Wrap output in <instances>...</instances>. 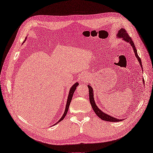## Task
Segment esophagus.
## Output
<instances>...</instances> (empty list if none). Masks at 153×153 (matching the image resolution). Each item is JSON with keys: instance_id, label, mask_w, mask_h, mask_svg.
Masks as SVG:
<instances>
[{"instance_id": "1", "label": "esophagus", "mask_w": 153, "mask_h": 153, "mask_svg": "<svg viewBox=\"0 0 153 153\" xmlns=\"http://www.w3.org/2000/svg\"><path fill=\"white\" fill-rule=\"evenodd\" d=\"M81 80L83 82H86L87 80H88V77L86 75H83L81 78Z\"/></svg>"}]
</instances>
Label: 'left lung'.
<instances>
[{
	"instance_id": "1",
	"label": "left lung",
	"mask_w": 153,
	"mask_h": 153,
	"mask_svg": "<svg viewBox=\"0 0 153 153\" xmlns=\"http://www.w3.org/2000/svg\"><path fill=\"white\" fill-rule=\"evenodd\" d=\"M118 37H120V38H123V39L125 40L127 42H129L131 45L132 46L133 50L134 52L135 55L136 56V58L137 59L138 61H139L141 67H142V63H141V60L140 59V56H138L137 53V50L136 49L134 43H133V41L131 40V37H129V35H128V33H127V31L125 29L123 28H121L120 30H119L118 33ZM144 81V80H143ZM144 83V82H143ZM88 89H89V98H90V104L92 106V108L93 109V110L94 111V113H96V114L100 118H101V120L106 121H111V122H118L120 121H122V120H119L117 118H114L111 116H109L108 114L103 113V111H101L100 109L97 107V106L95 104V102L94 101V98H93V89L91 87L90 85H88Z\"/></svg>"
}]
</instances>
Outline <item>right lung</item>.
<instances>
[{
    "instance_id": "add662e5",
    "label": "right lung",
    "mask_w": 153,
    "mask_h": 153,
    "mask_svg": "<svg viewBox=\"0 0 153 153\" xmlns=\"http://www.w3.org/2000/svg\"><path fill=\"white\" fill-rule=\"evenodd\" d=\"M78 85V83H75L74 85H73L71 88H70V92H69V94H68V100H67V106H66V108H65V111L62 116V117L60 118V120L58 121L56 124H57V123H59V122H60L61 121H62L64 118L65 117V116H66L67 112H68V108H69V106H70V102L71 101V99H72V97H73V94H74L77 86ZM55 124V125H56Z\"/></svg>"
}]
</instances>
